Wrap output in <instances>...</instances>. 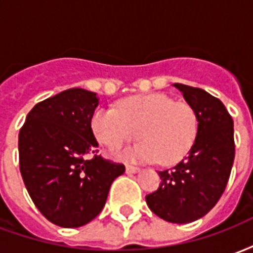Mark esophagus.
Returning a JSON list of instances; mask_svg holds the SVG:
<instances>
[{
  "instance_id": "obj_1",
  "label": "esophagus",
  "mask_w": 253,
  "mask_h": 253,
  "mask_svg": "<svg viewBox=\"0 0 253 253\" xmlns=\"http://www.w3.org/2000/svg\"><path fill=\"white\" fill-rule=\"evenodd\" d=\"M126 172L127 173H137V172H139V168H137V167H132V165H127Z\"/></svg>"
}]
</instances>
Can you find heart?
Here are the masks:
<instances>
[{
	"label": "heart",
	"mask_w": 253,
	"mask_h": 253,
	"mask_svg": "<svg viewBox=\"0 0 253 253\" xmlns=\"http://www.w3.org/2000/svg\"><path fill=\"white\" fill-rule=\"evenodd\" d=\"M94 137L111 150L137 135L141 141L118 153L131 161L172 165L179 163L195 142L198 119L186 103L165 94H141L123 100L118 111L100 108L92 116Z\"/></svg>",
	"instance_id": "b5f03b06"
}]
</instances>
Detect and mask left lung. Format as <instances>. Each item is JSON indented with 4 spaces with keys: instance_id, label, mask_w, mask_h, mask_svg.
I'll use <instances>...</instances> for the list:
<instances>
[{
    "instance_id": "8db88e82",
    "label": "left lung",
    "mask_w": 253,
    "mask_h": 253,
    "mask_svg": "<svg viewBox=\"0 0 253 253\" xmlns=\"http://www.w3.org/2000/svg\"><path fill=\"white\" fill-rule=\"evenodd\" d=\"M198 119L195 142L172 169L159 172L161 184L146 196L149 209L172 223L199 219L217 205L234 160L233 119L222 101L206 90L173 84Z\"/></svg>"
}]
</instances>
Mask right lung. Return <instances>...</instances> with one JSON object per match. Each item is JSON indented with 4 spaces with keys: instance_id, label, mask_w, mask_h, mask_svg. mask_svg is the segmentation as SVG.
<instances>
[{
    "instance_id": "add662e5",
    "label": "right lung",
    "mask_w": 253,
    "mask_h": 253,
    "mask_svg": "<svg viewBox=\"0 0 253 253\" xmlns=\"http://www.w3.org/2000/svg\"><path fill=\"white\" fill-rule=\"evenodd\" d=\"M99 96L72 88L38 103L19 134L20 172L38 210L62 228L99 215L125 165L88 154L99 143L90 127Z\"/></svg>"
}]
</instances>
